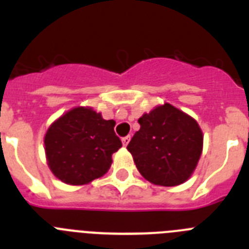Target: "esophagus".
<instances>
[{"mask_svg":"<svg viewBox=\"0 0 249 249\" xmlns=\"http://www.w3.org/2000/svg\"><path fill=\"white\" fill-rule=\"evenodd\" d=\"M129 140H131V136H126V137H123V138H122V143H123V146L126 147L127 144L129 143Z\"/></svg>","mask_w":249,"mask_h":249,"instance_id":"esophagus-1","label":"esophagus"}]
</instances>
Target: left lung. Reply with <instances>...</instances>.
<instances>
[{"label": "left lung", "mask_w": 249, "mask_h": 249, "mask_svg": "<svg viewBox=\"0 0 249 249\" xmlns=\"http://www.w3.org/2000/svg\"><path fill=\"white\" fill-rule=\"evenodd\" d=\"M127 149L140 173L153 184L173 187L186 182L198 163L203 135L191 116L169 103L138 120Z\"/></svg>", "instance_id": "left-lung-1"}]
</instances>
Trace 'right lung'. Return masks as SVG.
Masks as SVG:
<instances>
[{
	"label": "right lung",
	"instance_id": "right-lung-1",
	"mask_svg": "<svg viewBox=\"0 0 249 249\" xmlns=\"http://www.w3.org/2000/svg\"><path fill=\"white\" fill-rule=\"evenodd\" d=\"M114 124L89 107H76L54 121L45 136L52 173L72 186L102 177L111 167L112 155L122 147Z\"/></svg>",
	"mask_w": 249,
	"mask_h": 249
}]
</instances>
